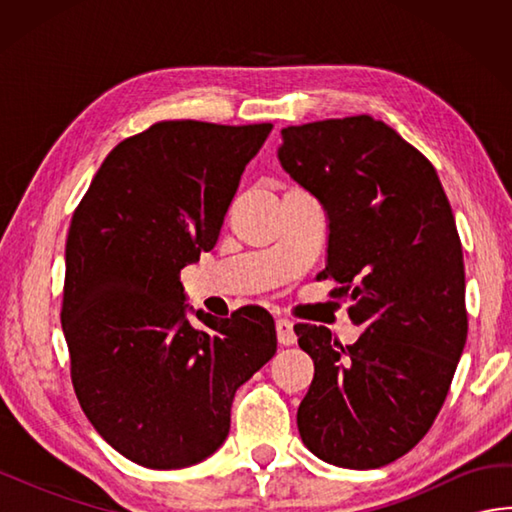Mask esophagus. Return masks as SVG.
<instances>
[{
    "label": "esophagus",
    "instance_id": "obj_1",
    "mask_svg": "<svg viewBox=\"0 0 512 512\" xmlns=\"http://www.w3.org/2000/svg\"><path fill=\"white\" fill-rule=\"evenodd\" d=\"M277 328V339L281 345H295L297 343V334H295V325L288 319H277L275 321Z\"/></svg>",
    "mask_w": 512,
    "mask_h": 512
}]
</instances>
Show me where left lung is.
<instances>
[{"label": "left lung", "mask_w": 512, "mask_h": 512, "mask_svg": "<svg viewBox=\"0 0 512 512\" xmlns=\"http://www.w3.org/2000/svg\"><path fill=\"white\" fill-rule=\"evenodd\" d=\"M277 158L328 215L321 277L343 284L363 334L341 345L297 323L314 378L297 411L306 447L343 469H378L411 451L449 394L466 343L464 262L431 162L372 116L281 129Z\"/></svg>", "instance_id": "1"}]
</instances>
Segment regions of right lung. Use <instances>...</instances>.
I'll list each match as a JSON object with an SVG mask.
<instances>
[{"instance_id": "1", "label": "right lung", "mask_w": 512, "mask_h": 512, "mask_svg": "<svg viewBox=\"0 0 512 512\" xmlns=\"http://www.w3.org/2000/svg\"><path fill=\"white\" fill-rule=\"evenodd\" d=\"M270 129L151 125L110 151L72 215L61 308L72 385L99 436L147 469L220 449L235 391L277 352L264 308L217 319L189 308L180 284L215 246Z\"/></svg>"}]
</instances>
